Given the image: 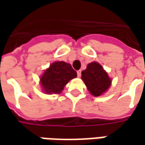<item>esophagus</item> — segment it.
Instances as JSON below:
<instances>
[{
  "label": "esophagus",
  "instance_id": "obj_1",
  "mask_svg": "<svg viewBox=\"0 0 145 145\" xmlns=\"http://www.w3.org/2000/svg\"><path fill=\"white\" fill-rule=\"evenodd\" d=\"M76 72H77V76H78V77H80V76H81V70L77 71Z\"/></svg>",
  "mask_w": 145,
  "mask_h": 145
}]
</instances>
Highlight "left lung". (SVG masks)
<instances>
[{
    "label": "left lung",
    "mask_w": 145,
    "mask_h": 145,
    "mask_svg": "<svg viewBox=\"0 0 145 145\" xmlns=\"http://www.w3.org/2000/svg\"><path fill=\"white\" fill-rule=\"evenodd\" d=\"M81 79L86 86L90 94L98 97L104 94L111 86V78L106 71L97 62H91L87 65L86 69L81 72Z\"/></svg>",
    "instance_id": "8db88e82"
}]
</instances>
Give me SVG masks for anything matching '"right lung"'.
Instances as JSON below:
<instances>
[{
    "instance_id": "add662e5",
    "label": "right lung",
    "mask_w": 145,
    "mask_h": 145,
    "mask_svg": "<svg viewBox=\"0 0 145 145\" xmlns=\"http://www.w3.org/2000/svg\"><path fill=\"white\" fill-rule=\"evenodd\" d=\"M77 76L72 65L64 61H56L40 76L42 92L47 94H59L72 79Z\"/></svg>"
}]
</instances>
